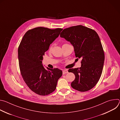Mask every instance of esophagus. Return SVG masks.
<instances>
[{
    "label": "esophagus",
    "mask_w": 120,
    "mask_h": 120,
    "mask_svg": "<svg viewBox=\"0 0 120 120\" xmlns=\"http://www.w3.org/2000/svg\"><path fill=\"white\" fill-rule=\"evenodd\" d=\"M68 73V71H67V70H64L63 71V75H64V74H67V73Z\"/></svg>",
    "instance_id": "34e87169"
}]
</instances>
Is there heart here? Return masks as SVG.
<instances>
[{"mask_svg": "<svg viewBox=\"0 0 120 120\" xmlns=\"http://www.w3.org/2000/svg\"><path fill=\"white\" fill-rule=\"evenodd\" d=\"M67 45V44H64L63 45ZM53 45H50V47H49V51H51V50H52V49H53Z\"/></svg>", "mask_w": 120, "mask_h": 120, "instance_id": "1", "label": "heart"}]
</instances>
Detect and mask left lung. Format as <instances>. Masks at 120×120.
<instances>
[{
	"label": "left lung",
	"mask_w": 120,
	"mask_h": 120,
	"mask_svg": "<svg viewBox=\"0 0 120 120\" xmlns=\"http://www.w3.org/2000/svg\"><path fill=\"white\" fill-rule=\"evenodd\" d=\"M60 37L69 41L74 47L76 57L82 58L81 67L68 70L75 76L72 87L82 92L90 90L99 81L105 61L104 51L97 33L78 25L64 29Z\"/></svg>",
	"instance_id": "left-lung-1"
}]
</instances>
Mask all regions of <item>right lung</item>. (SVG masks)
<instances>
[{
  "label": "right lung",
  "instance_id": "1",
  "mask_svg": "<svg viewBox=\"0 0 120 120\" xmlns=\"http://www.w3.org/2000/svg\"><path fill=\"white\" fill-rule=\"evenodd\" d=\"M62 28L38 27L27 31L18 48L19 65L23 79L35 93L45 96L56 89L62 71L58 68H45L43 56L50 44L58 37Z\"/></svg>",
  "mask_w": 120,
  "mask_h": 120
}]
</instances>
